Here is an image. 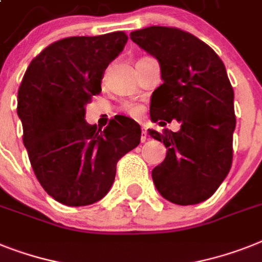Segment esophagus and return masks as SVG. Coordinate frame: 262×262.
<instances>
[{
  "instance_id": "34e87169",
  "label": "esophagus",
  "mask_w": 262,
  "mask_h": 262,
  "mask_svg": "<svg viewBox=\"0 0 262 262\" xmlns=\"http://www.w3.org/2000/svg\"><path fill=\"white\" fill-rule=\"evenodd\" d=\"M147 139V128L144 126H142V136H140V140L142 142H146Z\"/></svg>"
}]
</instances>
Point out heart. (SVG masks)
I'll return each mask as SVG.
<instances>
[{
    "instance_id": "obj_1",
    "label": "heart",
    "mask_w": 262,
    "mask_h": 262,
    "mask_svg": "<svg viewBox=\"0 0 262 262\" xmlns=\"http://www.w3.org/2000/svg\"><path fill=\"white\" fill-rule=\"evenodd\" d=\"M124 110H126L128 115L134 116V118H138L142 114V107L138 104H134V103H126L124 104Z\"/></svg>"
}]
</instances>
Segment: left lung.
I'll return each instance as SVG.
<instances>
[{"label": "left lung", "mask_w": 262, "mask_h": 262, "mask_svg": "<svg viewBox=\"0 0 262 262\" xmlns=\"http://www.w3.org/2000/svg\"><path fill=\"white\" fill-rule=\"evenodd\" d=\"M129 37L161 66L163 84L151 96V120L181 123L177 133L148 129L167 148L152 170L155 187L172 204L204 202L232 167L234 92L224 62L204 41L178 28L148 27Z\"/></svg>", "instance_id": "obj_1"}]
</instances>
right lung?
I'll return each instance as SVG.
<instances>
[{
  "label": "right lung",
  "instance_id": "add662e5",
  "mask_svg": "<svg viewBox=\"0 0 262 262\" xmlns=\"http://www.w3.org/2000/svg\"><path fill=\"white\" fill-rule=\"evenodd\" d=\"M127 40L124 32L62 38L36 56L24 75L17 99L24 146L40 185L60 204L100 201L115 181L119 159L140 143V126L127 116L112 119L103 131L84 119Z\"/></svg>",
  "mask_w": 262,
  "mask_h": 262
}]
</instances>
